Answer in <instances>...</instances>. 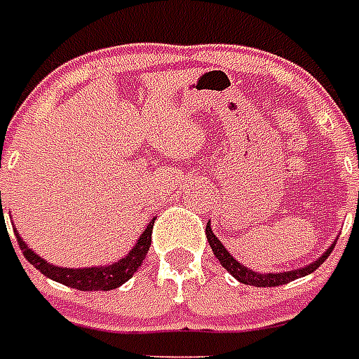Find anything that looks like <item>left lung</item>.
<instances>
[{"mask_svg":"<svg viewBox=\"0 0 359 359\" xmlns=\"http://www.w3.org/2000/svg\"><path fill=\"white\" fill-rule=\"evenodd\" d=\"M359 201V199H358ZM205 233H207V241H209L210 248H212V252H215L216 259L222 264V267L226 271H229L231 275H233L239 283L243 284H250V286H258V288H271V286H283L286 283H292L295 278L305 277V275H311L313 271H316L320 265L324 264L325 258L332 254L333 243L327 250H325L318 259H314L313 264L305 265V267H299V269H292V271H283V273H256V271L248 269L243 264H239L237 259L231 256V254L226 250V246L220 243V241L216 239V235L212 233V229H210V222L207 224V228H205Z\"/></svg>","mask_w":359,"mask_h":359,"instance_id":"obj_1","label":"left lung"}]
</instances>
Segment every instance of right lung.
Wrapping results in <instances>:
<instances>
[{"label":"right lung","mask_w":359,"mask_h":359,"mask_svg":"<svg viewBox=\"0 0 359 359\" xmlns=\"http://www.w3.org/2000/svg\"><path fill=\"white\" fill-rule=\"evenodd\" d=\"M0 212H1V222H4V209H1V191H0ZM152 226H154V220H150V224L144 228V231L141 233V237L137 239V243L133 245L130 252L126 254L124 258L114 262V264L107 265H97V267H79V269H69V267H58V265H52L48 262L41 258L39 254H35L29 246L22 241L20 233L16 231L15 235L18 245H20V250L24 254V258L34 265L35 269H39L45 277L52 278L60 284H65L69 288L82 290V292H92V290H114L122 286L126 280H130L133 277L143 259L147 258V252H149L150 243H152Z\"/></svg>","instance_id":"right-lung-1"}]
</instances>
